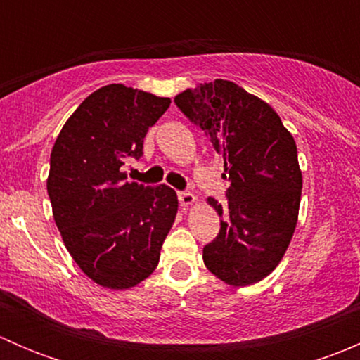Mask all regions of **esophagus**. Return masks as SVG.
Segmentation results:
<instances>
[{
	"mask_svg": "<svg viewBox=\"0 0 360 360\" xmlns=\"http://www.w3.org/2000/svg\"><path fill=\"white\" fill-rule=\"evenodd\" d=\"M177 198H179V203L183 207L191 205V203L195 202V195L190 193V191H179V193H177Z\"/></svg>",
	"mask_w": 360,
	"mask_h": 360,
	"instance_id": "obj_1",
	"label": "esophagus"
}]
</instances>
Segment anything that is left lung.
Wrapping results in <instances>:
<instances>
[{"label":"left lung","mask_w":360,"mask_h":360,"mask_svg":"<svg viewBox=\"0 0 360 360\" xmlns=\"http://www.w3.org/2000/svg\"><path fill=\"white\" fill-rule=\"evenodd\" d=\"M174 103L223 155L230 181L224 205L209 198L221 230L203 248V263L226 284H256L281 263L296 228V143L270 104L228 79L200 83Z\"/></svg>","instance_id":"obj_1"}]
</instances>
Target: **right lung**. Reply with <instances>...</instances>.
<instances>
[{"instance_id": "1", "label": "right lung", "mask_w": 360, "mask_h": 360, "mask_svg": "<svg viewBox=\"0 0 360 360\" xmlns=\"http://www.w3.org/2000/svg\"><path fill=\"white\" fill-rule=\"evenodd\" d=\"M169 97L112 83L90 94L64 123L46 181L53 219L83 274L129 289L153 274L177 214L172 188L127 183L122 165L143 157Z\"/></svg>"}]
</instances>
